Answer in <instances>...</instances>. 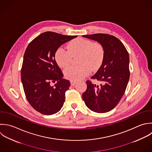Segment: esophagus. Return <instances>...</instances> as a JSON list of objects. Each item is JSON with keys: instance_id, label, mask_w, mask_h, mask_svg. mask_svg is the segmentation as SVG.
<instances>
[{"instance_id": "34e87169", "label": "esophagus", "mask_w": 152, "mask_h": 152, "mask_svg": "<svg viewBox=\"0 0 152 152\" xmlns=\"http://www.w3.org/2000/svg\"><path fill=\"white\" fill-rule=\"evenodd\" d=\"M77 83L76 81H74V80H70V84L72 86H73L75 85L76 83Z\"/></svg>"}]
</instances>
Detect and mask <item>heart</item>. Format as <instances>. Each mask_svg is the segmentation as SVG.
I'll return each mask as SVG.
<instances>
[{
	"label": "heart",
	"mask_w": 152,
	"mask_h": 152,
	"mask_svg": "<svg viewBox=\"0 0 152 152\" xmlns=\"http://www.w3.org/2000/svg\"><path fill=\"white\" fill-rule=\"evenodd\" d=\"M68 50L59 47L55 53V60L59 66L63 68L69 66L72 57L79 56L77 59L79 66H70L64 72V77L71 80H79L86 76L91 70H95L101 65L104 57V49L99 42L77 38L69 43Z\"/></svg>",
	"instance_id": "b5f03b06"
}]
</instances>
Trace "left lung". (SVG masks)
Listing matches in <instances>:
<instances>
[{
	"label": "left lung",
	"mask_w": 152,
	"mask_h": 152,
	"mask_svg": "<svg viewBox=\"0 0 152 152\" xmlns=\"http://www.w3.org/2000/svg\"><path fill=\"white\" fill-rule=\"evenodd\" d=\"M82 36L98 41L104 49L102 63L91 77L102 83L96 86L87 80V89L82 98L92 111L107 113L117 106L125 93L130 78L129 53L122 42L113 35L95 34Z\"/></svg>",
	"instance_id": "8db88e82"
}]
</instances>
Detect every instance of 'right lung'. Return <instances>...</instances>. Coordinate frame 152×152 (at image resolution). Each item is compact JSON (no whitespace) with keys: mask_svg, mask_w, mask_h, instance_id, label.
<instances>
[{"mask_svg":"<svg viewBox=\"0 0 152 152\" xmlns=\"http://www.w3.org/2000/svg\"><path fill=\"white\" fill-rule=\"evenodd\" d=\"M76 37L45 32L35 38L25 50L21 81L28 102L42 114H56L63 105L70 83L63 79L55 53L62 44ZM51 81L56 82L54 87L50 85Z\"/></svg>","mask_w":152,"mask_h":152,"instance_id":"right-lung-1","label":"right lung"}]
</instances>
